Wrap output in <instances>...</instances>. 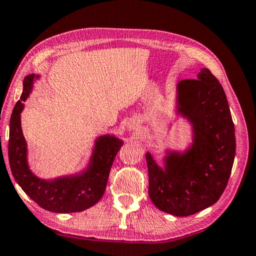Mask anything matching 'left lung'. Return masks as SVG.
I'll return each instance as SVG.
<instances>
[{
	"label": "left lung",
	"instance_id": "1",
	"mask_svg": "<svg viewBox=\"0 0 256 256\" xmlns=\"http://www.w3.org/2000/svg\"><path fill=\"white\" fill-rule=\"evenodd\" d=\"M178 112L194 126V144L184 154L170 153L160 168L150 153L148 194L174 216H190L217 202L234 163L235 129L225 91L212 72L178 84Z\"/></svg>",
	"mask_w": 256,
	"mask_h": 256
}]
</instances>
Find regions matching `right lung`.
Returning <instances> with one entry per match:
<instances>
[{"instance_id": "right-lung-1", "label": "right lung", "mask_w": 256, "mask_h": 256, "mask_svg": "<svg viewBox=\"0 0 256 256\" xmlns=\"http://www.w3.org/2000/svg\"><path fill=\"white\" fill-rule=\"evenodd\" d=\"M34 78V74L24 78L21 100L16 102L10 120L8 162L12 176L22 190L48 212L60 214L83 212L102 198L111 166L122 146V142L114 136H101L96 140L91 164L80 176L60 178L52 181L40 180L34 176L26 163V145L20 121L24 101L29 96Z\"/></svg>"}]
</instances>
